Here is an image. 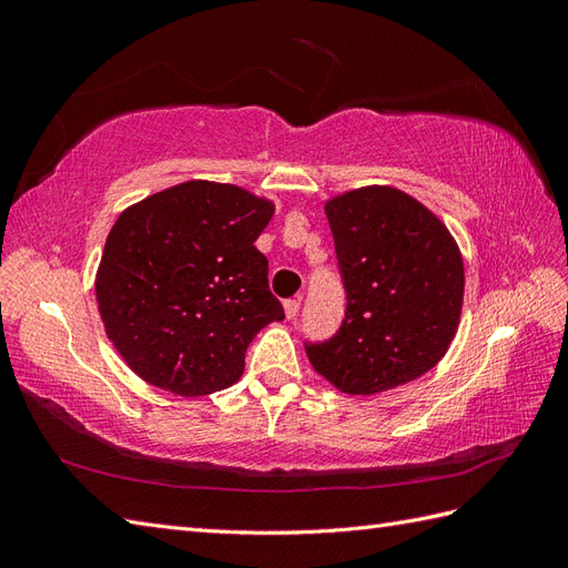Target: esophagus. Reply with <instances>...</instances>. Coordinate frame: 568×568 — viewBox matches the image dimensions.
Listing matches in <instances>:
<instances>
[{"label":"esophagus","instance_id":"esophagus-1","mask_svg":"<svg viewBox=\"0 0 568 568\" xmlns=\"http://www.w3.org/2000/svg\"><path fill=\"white\" fill-rule=\"evenodd\" d=\"M298 311H301V301H298V298H291V301L284 303V315H286V320H296Z\"/></svg>","mask_w":568,"mask_h":568}]
</instances>
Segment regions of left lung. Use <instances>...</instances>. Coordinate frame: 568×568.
<instances>
[{"mask_svg": "<svg viewBox=\"0 0 568 568\" xmlns=\"http://www.w3.org/2000/svg\"><path fill=\"white\" fill-rule=\"evenodd\" d=\"M334 234L346 320L305 346L326 382L374 395L419 379L457 334L464 263L450 230L400 189L369 184L324 203Z\"/></svg>", "mask_w": 568, "mask_h": 568, "instance_id": "obj_1", "label": "left lung"}]
</instances>
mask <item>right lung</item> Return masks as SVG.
Masks as SVG:
<instances>
[{"mask_svg": "<svg viewBox=\"0 0 568 568\" xmlns=\"http://www.w3.org/2000/svg\"><path fill=\"white\" fill-rule=\"evenodd\" d=\"M272 215L270 199L209 180L118 215L94 291L109 341L140 379L184 398L242 379L248 343L284 320L253 246Z\"/></svg>", "mask_w": 568, "mask_h": 568, "instance_id": "right-lung-1", "label": "right lung"}]
</instances>
